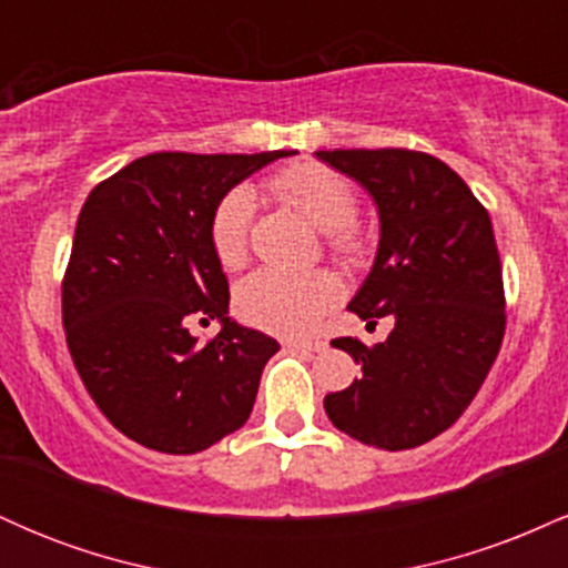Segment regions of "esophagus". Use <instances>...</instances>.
<instances>
[{
  "mask_svg": "<svg viewBox=\"0 0 568 568\" xmlns=\"http://www.w3.org/2000/svg\"><path fill=\"white\" fill-rule=\"evenodd\" d=\"M288 347L298 352H323L328 344L321 338H288Z\"/></svg>",
  "mask_w": 568,
  "mask_h": 568,
  "instance_id": "obj_1",
  "label": "esophagus"
}]
</instances>
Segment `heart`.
Listing matches in <instances>:
<instances>
[{
    "label": "heart",
    "instance_id": "obj_1",
    "mask_svg": "<svg viewBox=\"0 0 568 568\" xmlns=\"http://www.w3.org/2000/svg\"><path fill=\"white\" fill-rule=\"evenodd\" d=\"M272 186L323 232H331V251L344 258L363 253V234L355 230L357 197L342 173L317 162L293 165L277 173ZM256 194L251 186H232L219 200L211 216V245L224 266H240L247 253ZM342 296L336 277L328 272L256 270L237 285L234 302L243 321L272 334H306Z\"/></svg>",
    "mask_w": 568,
    "mask_h": 568
}]
</instances>
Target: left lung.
Masks as SVG:
<instances>
[{
    "mask_svg": "<svg viewBox=\"0 0 568 568\" xmlns=\"http://www.w3.org/2000/svg\"><path fill=\"white\" fill-rule=\"evenodd\" d=\"M347 173L379 211V251L349 302L363 321L395 328L366 347L334 338L363 366L325 395L334 427L366 446L403 452L433 440L465 414L505 336V285L491 219L446 162L410 149L315 152Z\"/></svg>",
    "mask_w": 568,
    "mask_h": 568,
    "instance_id": "obj_1",
    "label": "left lung"
}]
</instances>
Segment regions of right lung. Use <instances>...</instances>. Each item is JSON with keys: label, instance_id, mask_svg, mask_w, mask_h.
I'll return each mask as SVG.
<instances>
[{"label": "right lung", "instance_id": "add662e5", "mask_svg": "<svg viewBox=\"0 0 568 568\" xmlns=\"http://www.w3.org/2000/svg\"><path fill=\"white\" fill-rule=\"evenodd\" d=\"M288 154H146L84 200L63 328L90 397L130 440L197 454L251 416L280 344L230 317L211 216L232 186ZM192 320H221L222 331L197 345Z\"/></svg>", "mask_w": 568, "mask_h": 568}]
</instances>
